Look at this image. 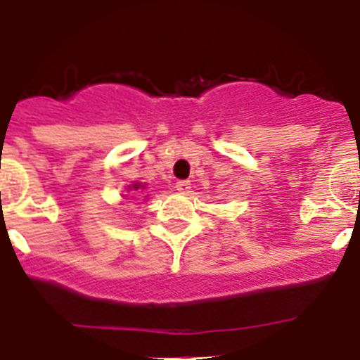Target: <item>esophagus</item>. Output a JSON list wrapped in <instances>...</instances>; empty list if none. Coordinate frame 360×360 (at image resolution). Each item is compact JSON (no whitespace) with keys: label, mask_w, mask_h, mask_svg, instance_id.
Listing matches in <instances>:
<instances>
[{"label":"esophagus","mask_w":360,"mask_h":360,"mask_svg":"<svg viewBox=\"0 0 360 360\" xmlns=\"http://www.w3.org/2000/svg\"><path fill=\"white\" fill-rule=\"evenodd\" d=\"M176 191L178 193H182V195H186V193H189L191 189V182L189 180H180V182H176Z\"/></svg>","instance_id":"obj_1"}]
</instances>
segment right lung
Masks as SVG:
<instances>
[{
  "label": "right lung",
  "mask_w": 360,
  "mask_h": 360,
  "mask_svg": "<svg viewBox=\"0 0 360 360\" xmlns=\"http://www.w3.org/2000/svg\"><path fill=\"white\" fill-rule=\"evenodd\" d=\"M131 187H133V189H135V191H136V189H141V187H144V186H141V184H133V186H131Z\"/></svg>",
  "instance_id": "add662e5"
}]
</instances>
